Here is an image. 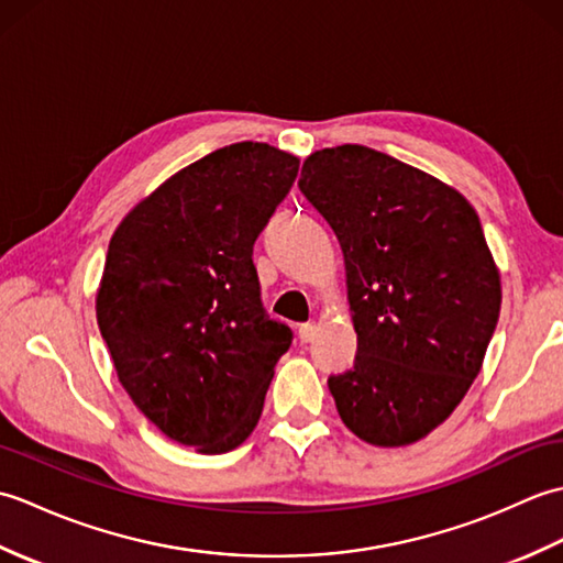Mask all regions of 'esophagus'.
<instances>
[{
  "label": "esophagus",
  "instance_id": "esophagus-1",
  "mask_svg": "<svg viewBox=\"0 0 563 563\" xmlns=\"http://www.w3.org/2000/svg\"><path fill=\"white\" fill-rule=\"evenodd\" d=\"M297 336H300L302 343L314 341V336H317V321H307V324H300V329H297Z\"/></svg>",
  "mask_w": 563,
  "mask_h": 563
}]
</instances>
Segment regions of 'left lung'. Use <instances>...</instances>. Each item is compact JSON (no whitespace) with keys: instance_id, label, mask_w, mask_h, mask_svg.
I'll return each instance as SVG.
<instances>
[{"instance_id":"1","label":"left lung","mask_w":563,"mask_h":563,"mask_svg":"<svg viewBox=\"0 0 563 563\" xmlns=\"http://www.w3.org/2000/svg\"><path fill=\"white\" fill-rule=\"evenodd\" d=\"M336 234L357 353L329 377L341 421L377 448L426 438L479 375L500 273L460 190L363 145L309 154L300 181Z\"/></svg>"}]
</instances>
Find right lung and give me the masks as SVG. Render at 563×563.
Returning a JSON list of instances; mask_svg holds the SVG:
<instances>
[{
	"mask_svg": "<svg viewBox=\"0 0 563 563\" xmlns=\"http://www.w3.org/2000/svg\"><path fill=\"white\" fill-rule=\"evenodd\" d=\"M300 159L266 142L210 152L115 227L97 321L128 397L166 438L202 454L256 428L292 331L261 305L254 242Z\"/></svg>",
	"mask_w": 563,
	"mask_h": 563,
	"instance_id": "add662e5",
	"label": "right lung"
}]
</instances>
